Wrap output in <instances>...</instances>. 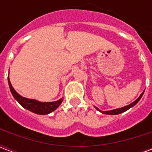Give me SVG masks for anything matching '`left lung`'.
I'll use <instances>...</instances> for the list:
<instances>
[{"instance_id":"obj_1","label":"left lung","mask_w":152,"mask_h":152,"mask_svg":"<svg viewBox=\"0 0 152 152\" xmlns=\"http://www.w3.org/2000/svg\"><path fill=\"white\" fill-rule=\"evenodd\" d=\"M143 93L144 91L142 94H141V95L137 98L134 102H133L132 103H130L129 105L128 106H125V107H121V108H117V109H115V110H112V111H106V112H102V111H100L98 107H96L95 108L98 110V111H99L100 112H102V113H103V114H107V115H118V114H121V113H122V112H126L127 110H129V108H131V107H133L134 106H135L136 104H137V102H138V101L140 100L141 98L142 97V95H143Z\"/></svg>"}]
</instances>
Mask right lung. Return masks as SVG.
Instances as JSON below:
<instances>
[{
	"label": "right lung",
	"mask_w": 152,
	"mask_h": 152,
	"mask_svg": "<svg viewBox=\"0 0 152 152\" xmlns=\"http://www.w3.org/2000/svg\"><path fill=\"white\" fill-rule=\"evenodd\" d=\"M8 83L9 86H10V89L11 91L12 95L14 96L15 98L18 102L19 104L24 107L28 111L36 113L38 115H47L50 113V112H53L54 110H56L60 104L63 102V99L62 98L58 101L55 102H39L37 100H35V99H27V98H23V96L20 94H18V93L16 92L15 89L13 88L11 83L10 81V78L8 76Z\"/></svg>",
	"instance_id": "1"
}]
</instances>
